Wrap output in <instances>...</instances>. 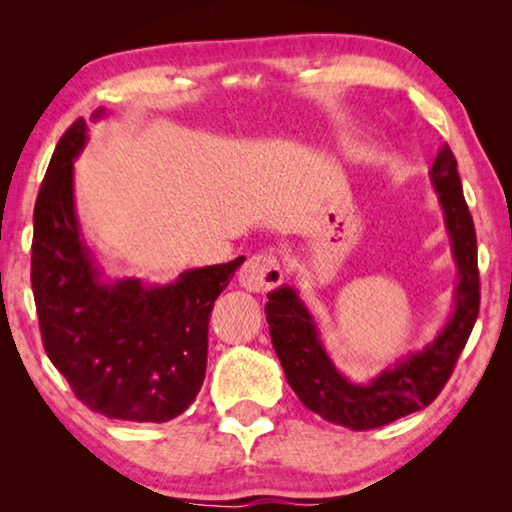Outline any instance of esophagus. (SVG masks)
I'll list each match as a JSON object with an SVG mask.
<instances>
[{
    "label": "esophagus",
    "instance_id": "obj_1",
    "mask_svg": "<svg viewBox=\"0 0 512 512\" xmlns=\"http://www.w3.org/2000/svg\"><path fill=\"white\" fill-rule=\"evenodd\" d=\"M284 280V271L280 259L275 253H257L246 259V264L239 271L241 287L253 293H266L280 287Z\"/></svg>",
    "mask_w": 512,
    "mask_h": 512
}]
</instances>
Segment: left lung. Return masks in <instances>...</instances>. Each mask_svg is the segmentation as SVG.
I'll list each match as a JSON object with an SVG mask.
<instances>
[{"instance_id":"obj_1","label":"left lung","mask_w":512,"mask_h":512,"mask_svg":"<svg viewBox=\"0 0 512 512\" xmlns=\"http://www.w3.org/2000/svg\"><path fill=\"white\" fill-rule=\"evenodd\" d=\"M429 176L445 212V225L461 280L454 291L456 307L452 318L436 341L422 352L400 359L368 384H352L327 357L314 318L302 305L296 289L280 287L268 293L266 320L289 386L309 411L318 413L327 422L366 431L424 409L443 391L470 339L481 302L476 232L456 171V158L447 144H443L433 160Z\"/></svg>"}]
</instances>
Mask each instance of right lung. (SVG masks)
Segmentation results:
<instances>
[{"label":"right lung","mask_w":512,"mask_h":512,"mask_svg":"<svg viewBox=\"0 0 512 512\" xmlns=\"http://www.w3.org/2000/svg\"><path fill=\"white\" fill-rule=\"evenodd\" d=\"M85 142L88 126L76 119L56 144L33 212L31 287L42 345L94 413L167 422L201 391L214 300L246 257L192 268L164 287L103 280L74 210V160Z\"/></svg>","instance_id":"1"}]
</instances>
